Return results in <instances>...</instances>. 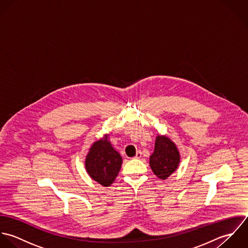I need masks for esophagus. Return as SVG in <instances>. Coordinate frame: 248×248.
Returning a JSON list of instances; mask_svg holds the SVG:
<instances>
[{
    "label": "esophagus",
    "instance_id": "34e87169",
    "mask_svg": "<svg viewBox=\"0 0 248 248\" xmlns=\"http://www.w3.org/2000/svg\"><path fill=\"white\" fill-rule=\"evenodd\" d=\"M142 157V152L141 151H138L137 153H136V155L134 156V159H140Z\"/></svg>",
    "mask_w": 248,
    "mask_h": 248
}]
</instances>
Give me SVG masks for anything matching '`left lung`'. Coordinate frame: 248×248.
<instances>
[{
	"label": "left lung",
	"mask_w": 248,
	"mask_h": 248,
	"mask_svg": "<svg viewBox=\"0 0 248 248\" xmlns=\"http://www.w3.org/2000/svg\"><path fill=\"white\" fill-rule=\"evenodd\" d=\"M180 164V153L176 145L166 135H158L154 151L149 157V166L153 173L165 180L172 174Z\"/></svg>",
	"instance_id": "obj_1"
}]
</instances>
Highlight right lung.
<instances>
[{
	"instance_id": "right-lung-1",
	"label": "right lung",
	"mask_w": 248,
	"mask_h": 248,
	"mask_svg": "<svg viewBox=\"0 0 248 248\" xmlns=\"http://www.w3.org/2000/svg\"><path fill=\"white\" fill-rule=\"evenodd\" d=\"M109 134H104L89 149L85 158L88 175L104 187L110 186L118 176L123 164L121 154L110 143Z\"/></svg>"
}]
</instances>
